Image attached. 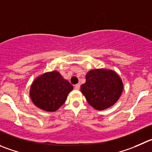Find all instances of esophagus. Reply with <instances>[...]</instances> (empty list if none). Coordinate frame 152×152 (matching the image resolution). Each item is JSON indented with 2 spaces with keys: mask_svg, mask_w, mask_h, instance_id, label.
I'll list each match as a JSON object with an SVG mask.
<instances>
[{
  "mask_svg": "<svg viewBox=\"0 0 152 152\" xmlns=\"http://www.w3.org/2000/svg\"><path fill=\"white\" fill-rule=\"evenodd\" d=\"M80 84H76L75 86V89H77V90H79V89H80Z\"/></svg>",
  "mask_w": 152,
  "mask_h": 152,
  "instance_id": "esophagus-1",
  "label": "esophagus"
}]
</instances>
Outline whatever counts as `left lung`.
<instances>
[{"mask_svg": "<svg viewBox=\"0 0 152 152\" xmlns=\"http://www.w3.org/2000/svg\"><path fill=\"white\" fill-rule=\"evenodd\" d=\"M123 89L122 80L113 71L94 69L86 75V83L80 86L88 103L102 110L113 105Z\"/></svg>", "mask_w": 152, "mask_h": 152, "instance_id": "obj_1", "label": "left lung"}]
</instances>
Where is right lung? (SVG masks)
Instances as JSON below:
<instances>
[{
  "label": "right lung",
  "instance_id": "1",
  "mask_svg": "<svg viewBox=\"0 0 152 152\" xmlns=\"http://www.w3.org/2000/svg\"><path fill=\"white\" fill-rule=\"evenodd\" d=\"M73 86L57 72L45 73L37 77L30 88L34 104L45 111H56L66 102Z\"/></svg>",
  "mask_w": 152,
  "mask_h": 152
}]
</instances>
